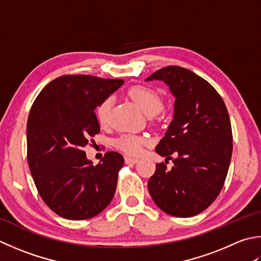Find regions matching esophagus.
<instances>
[{"label":"esophagus","mask_w":261,"mask_h":261,"mask_svg":"<svg viewBox=\"0 0 261 261\" xmlns=\"http://www.w3.org/2000/svg\"><path fill=\"white\" fill-rule=\"evenodd\" d=\"M124 161H125L126 164H135V163H137V162H138V158L130 157V156H126Z\"/></svg>","instance_id":"1"}]
</instances>
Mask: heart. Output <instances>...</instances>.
<instances>
[{
    "mask_svg": "<svg viewBox=\"0 0 261 261\" xmlns=\"http://www.w3.org/2000/svg\"><path fill=\"white\" fill-rule=\"evenodd\" d=\"M130 98L135 101V104L144 112L146 115H155L162 110L163 98L157 90L149 88L146 86H134L127 91ZM112 106V98L107 97L101 100L96 109V117L100 124H106L109 121L110 112ZM147 139L135 135L122 136L116 141L117 148L123 150L126 154L138 155L140 154L147 145Z\"/></svg>",
    "mask_w": 261,
    "mask_h": 261,
    "instance_id": "obj_1",
    "label": "heart"
}]
</instances>
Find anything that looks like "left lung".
I'll list each match as a JSON object with an SVG mask.
<instances>
[{
	"mask_svg": "<svg viewBox=\"0 0 261 261\" xmlns=\"http://www.w3.org/2000/svg\"><path fill=\"white\" fill-rule=\"evenodd\" d=\"M152 80L166 84L175 98L172 122L156 152L175 158L171 170L156 164L148 190L168 215L195 216L212 205L225 182L233 149L228 112L215 88L190 70L167 66L146 79Z\"/></svg>",
	"mask_w": 261,
	"mask_h": 261,
	"instance_id": "8db88e82",
	"label": "left lung"
}]
</instances>
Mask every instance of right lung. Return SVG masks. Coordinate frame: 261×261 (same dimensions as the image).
<instances>
[{
    "label": "right lung",
    "mask_w": 261,
    "mask_h": 261,
    "mask_svg": "<svg viewBox=\"0 0 261 261\" xmlns=\"http://www.w3.org/2000/svg\"><path fill=\"white\" fill-rule=\"evenodd\" d=\"M120 79L76 74L40 91L27 122V158L40 197L59 216L81 221L110 205L123 156L106 152L94 165L83 150L99 134L95 110L123 85Z\"/></svg>",
    "instance_id": "1"
}]
</instances>
